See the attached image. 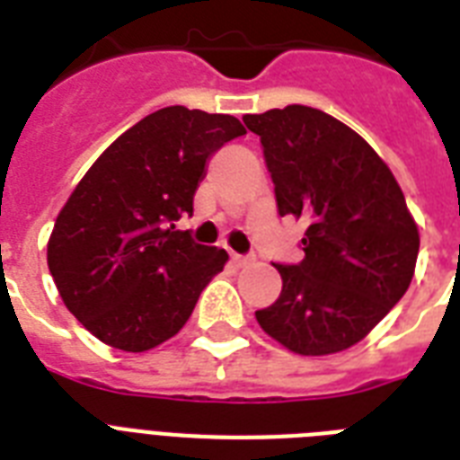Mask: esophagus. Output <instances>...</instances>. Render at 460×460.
Here are the masks:
<instances>
[{
  "label": "esophagus",
  "instance_id": "esophagus-1",
  "mask_svg": "<svg viewBox=\"0 0 460 460\" xmlns=\"http://www.w3.org/2000/svg\"><path fill=\"white\" fill-rule=\"evenodd\" d=\"M251 260H252V258H248V255H238V252H231V262H234V265H236V267L248 265Z\"/></svg>",
  "mask_w": 460,
  "mask_h": 460
}]
</instances>
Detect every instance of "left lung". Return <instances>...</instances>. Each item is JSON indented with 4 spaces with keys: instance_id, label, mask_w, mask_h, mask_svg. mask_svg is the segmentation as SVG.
<instances>
[{
    "instance_id": "1",
    "label": "left lung",
    "mask_w": 460,
    "mask_h": 460,
    "mask_svg": "<svg viewBox=\"0 0 460 460\" xmlns=\"http://www.w3.org/2000/svg\"><path fill=\"white\" fill-rule=\"evenodd\" d=\"M260 136L279 217L305 219V258L281 265L260 327L301 356L358 343L408 291L420 236L389 166L324 111L288 104L245 114Z\"/></svg>"
}]
</instances>
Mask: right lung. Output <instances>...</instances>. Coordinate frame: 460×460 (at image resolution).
Segmentation results:
<instances>
[{
  "mask_svg": "<svg viewBox=\"0 0 460 460\" xmlns=\"http://www.w3.org/2000/svg\"><path fill=\"white\" fill-rule=\"evenodd\" d=\"M236 117L164 107L119 136L54 222L47 265L100 341L143 353L179 334L229 255L176 231L212 155L243 136Z\"/></svg>",
  "mask_w": 460,
  "mask_h": 460,
  "instance_id": "add662e5",
  "label": "right lung"
}]
</instances>
